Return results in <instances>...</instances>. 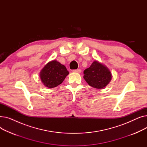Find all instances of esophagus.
Returning <instances> with one entry per match:
<instances>
[{
	"instance_id": "34e87169",
	"label": "esophagus",
	"mask_w": 147,
	"mask_h": 147,
	"mask_svg": "<svg viewBox=\"0 0 147 147\" xmlns=\"http://www.w3.org/2000/svg\"><path fill=\"white\" fill-rule=\"evenodd\" d=\"M73 72L74 73H80L82 72V70L80 69H73Z\"/></svg>"
}]
</instances>
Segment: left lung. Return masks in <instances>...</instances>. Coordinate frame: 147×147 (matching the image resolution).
<instances>
[{"mask_svg": "<svg viewBox=\"0 0 147 147\" xmlns=\"http://www.w3.org/2000/svg\"><path fill=\"white\" fill-rule=\"evenodd\" d=\"M83 74V78L89 85L98 89H104L112 78L109 69L97 61H94Z\"/></svg>", "mask_w": 147, "mask_h": 147, "instance_id": "obj_1", "label": "left lung"}]
</instances>
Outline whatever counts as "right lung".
<instances>
[{"mask_svg": "<svg viewBox=\"0 0 147 147\" xmlns=\"http://www.w3.org/2000/svg\"><path fill=\"white\" fill-rule=\"evenodd\" d=\"M68 74L69 72L64 65L53 60L43 68L40 73V78L46 87L53 88L63 83Z\"/></svg>", "mask_w": 147, "mask_h": 147, "instance_id": "1", "label": "right lung"}]
</instances>
